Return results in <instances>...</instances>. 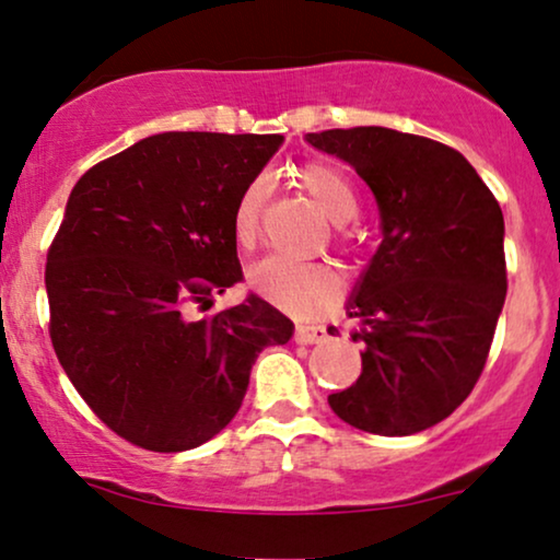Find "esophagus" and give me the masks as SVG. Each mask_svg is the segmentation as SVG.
Instances as JSON below:
<instances>
[{
  "mask_svg": "<svg viewBox=\"0 0 560 560\" xmlns=\"http://www.w3.org/2000/svg\"><path fill=\"white\" fill-rule=\"evenodd\" d=\"M328 338V328L325 325H296L294 341L296 343H323Z\"/></svg>",
  "mask_w": 560,
  "mask_h": 560,
  "instance_id": "esophagus-1",
  "label": "esophagus"
}]
</instances>
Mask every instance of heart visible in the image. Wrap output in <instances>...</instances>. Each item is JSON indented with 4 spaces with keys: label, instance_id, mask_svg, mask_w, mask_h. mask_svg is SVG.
<instances>
[{
    "label": "heart",
    "instance_id": "heart-1",
    "mask_svg": "<svg viewBox=\"0 0 560 560\" xmlns=\"http://www.w3.org/2000/svg\"><path fill=\"white\" fill-rule=\"evenodd\" d=\"M300 188L315 201L330 222L346 224L357 217L359 198L349 178L328 162H304L294 173ZM266 203V183L253 180L240 196L232 214V235L240 247H253L258 240L260 214ZM253 292L268 304L292 315H315L341 294V273L328 264H292L284 258H266L247 273Z\"/></svg>",
    "mask_w": 560,
    "mask_h": 560
}]
</instances>
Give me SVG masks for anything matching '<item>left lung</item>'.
<instances>
[{"instance_id": "1", "label": "left lung", "mask_w": 560, "mask_h": 560, "mask_svg": "<svg viewBox=\"0 0 560 560\" xmlns=\"http://www.w3.org/2000/svg\"><path fill=\"white\" fill-rule=\"evenodd\" d=\"M372 188L382 243L349 300L362 374L332 413L382 436L444 421L476 387L506 300L504 214L468 160L382 126L307 133Z\"/></svg>"}]
</instances>
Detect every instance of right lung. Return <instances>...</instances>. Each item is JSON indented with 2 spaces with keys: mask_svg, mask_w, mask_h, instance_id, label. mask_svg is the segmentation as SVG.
Segmentation results:
<instances>
[{
  "mask_svg": "<svg viewBox=\"0 0 560 560\" xmlns=\"http://www.w3.org/2000/svg\"><path fill=\"white\" fill-rule=\"evenodd\" d=\"M281 141L154 133L72 188L46 258L48 332L92 413L141 450L209 442L243 406L258 353L292 338L256 294L190 317L243 279L232 214Z\"/></svg>",
  "mask_w": 560,
  "mask_h": 560,
  "instance_id": "obj_1",
  "label": "right lung"
}]
</instances>
